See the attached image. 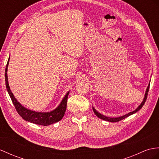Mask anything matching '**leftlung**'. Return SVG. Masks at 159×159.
<instances>
[{"label": "left lung", "instance_id": "left-lung-1", "mask_svg": "<svg viewBox=\"0 0 159 159\" xmlns=\"http://www.w3.org/2000/svg\"><path fill=\"white\" fill-rule=\"evenodd\" d=\"M149 88H150V83L148 84V87H147L146 90V93H145V95H144V99H143V101L141 102V104H140V105L138 107L137 109H135V110H134V111H133L129 112V113H127V114H125L124 115L121 116V117H107V116H104L102 114H100L99 112H98L97 111H96L93 107H92V109H93V111H94L95 115L97 116L98 118L101 119H103V120H104V121H109V122H117V121H121V120L124 119L125 118L129 117V116L135 113H136V112H138L139 110H140L142 109V107L144 104L146 100L147 99V96H148V90H149Z\"/></svg>", "mask_w": 159, "mask_h": 159}]
</instances>
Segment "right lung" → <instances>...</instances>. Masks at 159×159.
Instances as JSON below:
<instances>
[{
  "label": "right lung",
  "instance_id": "obj_1",
  "mask_svg": "<svg viewBox=\"0 0 159 159\" xmlns=\"http://www.w3.org/2000/svg\"><path fill=\"white\" fill-rule=\"evenodd\" d=\"M9 58L8 62H7V67L5 69V84L7 92L11 97V100L14 104V106L16 109L18 114L24 119L25 121L35 123L37 125H49L55 123L58 121H61L62 118L65 115V111L67 108V100L68 98V95L69 94V91L67 93L63 100H61L59 105L55 109H54L50 112H36L34 111H32L30 109H27L20 104V102L17 101V100L15 98L13 94L11 92L9 82H8V77H7V69H8V65L9 63Z\"/></svg>",
  "mask_w": 159,
  "mask_h": 159
}]
</instances>
